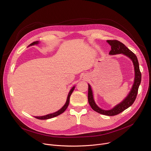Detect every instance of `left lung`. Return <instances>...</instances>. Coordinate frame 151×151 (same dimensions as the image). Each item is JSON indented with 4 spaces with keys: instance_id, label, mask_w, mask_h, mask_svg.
Listing matches in <instances>:
<instances>
[{
    "instance_id": "obj_1",
    "label": "left lung",
    "mask_w": 151,
    "mask_h": 151,
    "mask_svg": "<svg viewBox=\"0 0 151 151\" xmlns=\"http://www.w3.org/2000/svg\"><path fill=\"white\" fill-rule=\"evenodd\" d=\"M107 42H108L109 44L111 46V50L109 52V54L115 55L118 54H123L125 55L133 61L135 71L134 82L130 93H129L128 96L121 103L118 104V105L115 106L113 109L109 111H105L101 109L96 105L93 99V91L91 88V86L88 84V100L91 108L94 111L100 114L107 116H114L120 114L124 110L128 108L129 107L133 104V103L135 101L137 95L138 89L141 82L142 75L139 69V64L136 55L132 51H130L127 47H125V45L123 44L122 42L117 40H107Z\"/></svg>"
}]
</instances>
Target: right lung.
<instances>
[{"instance_id": "1", "label": "right lung", "mask_w": 151, "mask_h": 151, "mask_svg": "<svg viewBox=\"0 0 151 151\" xmlns=\"http://www.w3.org/2000/svg\"><path fill=\"white\" fill-rule=\"evenodd\" d=\"M38 41H36V42H33V43H32L31 44L29 45V46H32V45H33L35 44H38ZM75 89V87H73L70 91L69 94H68V98H67V100H66V102L65 103V104H64L61 108L57 112H55L53 114H48V115H45V116H35L36 118L37 119H50V118H54V117H55L60 114H61L62 113H63L64 111H66V109H67V107L69 104V101H70V97L72 93V92Z\"/></svg>"}]
</instances>
